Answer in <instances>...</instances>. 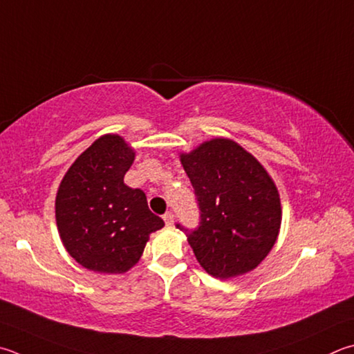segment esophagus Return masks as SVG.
Returning a JSON list of instances; mask_svg holds the SVG:
<instances>
[{
	"label": "esophagus",
	"instance_id": "1",
	"mask_svg": "<svg viewBox=\"0 0 354 354\" xmlns=\"http://www.w3.org/2000/svg\"><path fill=\"white\" fill-rule=\"evenodd\" d=\"M162 218H164L167 226H171V224L175 223V215H173V212H165Z\"/></svg>",
	"mask_w": 354,
	"mask_h": 354
}]
</instances>
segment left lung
I'll return each mask as SVG.
<instances>
[{"label":"left lung","instance_id":"8db88e82","mask_svg":"<svg viewBox=\"0 0 354 354\" xmlns=\"http://www.w3.org/2000/svg\"><path fill=\"white\" fill-rule=\"evenodd\" d=\"M181 162L195 190L199 224L187 229L196 260L216 279L246 274L277 240L281 207L271 176L250 153L229 139H212Z\"/></svg>","mask_w":354,"mask_h":354}]
</instances>
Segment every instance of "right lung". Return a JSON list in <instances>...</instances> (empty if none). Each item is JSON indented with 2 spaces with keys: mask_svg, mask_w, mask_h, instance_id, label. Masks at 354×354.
Wrapping results in <instances>:
<instances>
[{
  "mask_svg": "<svg viewBox=\"0 0 354 354\" xmlns=\"http://www.w3.org/2000/svg\"><path fill=\"white\" fill-rule=\"evenodd\" d=\"M134 151L115 134H106L69 167L55 199L60 239L86 269L122 274L144 252L149 235L164 226L140 189L124 183Z\"/></svg>",
  "mask_w": 354,
  "mask_h": 354,
  "instance_id": "add662e5",
  "label": "right lung"
}]
</instances>
